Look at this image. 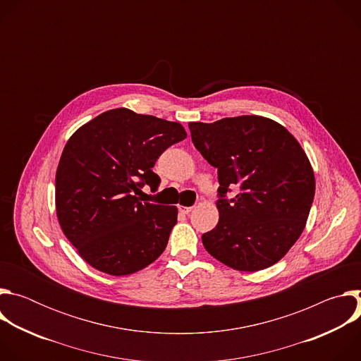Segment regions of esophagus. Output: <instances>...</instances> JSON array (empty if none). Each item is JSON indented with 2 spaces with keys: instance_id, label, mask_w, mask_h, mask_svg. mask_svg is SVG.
<instances>
[{
  "instance_id": "34e87169",
  "label": "esophagus",
  "mask_w": 361,
  "mask_h": 361,
  "mask_svg": "<svg viewBox=\"0 0 361 361\" xmlns=\"http://www.w3.org/2000/svg\"><path fill=\"white\" fill-rule=\"evenodd\" d=\"M178 210H180V213H183V214H190L191 210H192V207H183V205H180Z\"/></svg>"
}]
</instances>
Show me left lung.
Segmentation results:
<instances>
[{
	"instance_id": "left-lung-1",
	"label": "left lung",
	"mask_w": 361,
	"mask_h": 361,
	"mask_svg": "<svg viewBox=\"0 0 361 361\" xmlns=\"http://www.w3.org/2000/svg\"><path fill=\"white\" fill-rule=\"evenodd\" d=\"M188 127L220 183V220L202 234L205 250L238 271L276 264L301 235L314 200V173L301 145L281 124L260 116ZM234 185L240 191L228 200Z\"/></svg>"
}]
</instances>
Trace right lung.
I'll return each mask as SVG.
<instances>
[{
  "mask_svg": "<svg viewBox=\"0 0 361 361\" xmlns=\"http://www.w3.org/2000/svg\"><path fill=\"white\" fill-rule=\"evenodd\" d=\"M187 137L180 123L116 109L80 127L67 141L56 174L60 226L94 269L128 276L156 262L177 223V207L147 202L159 187L161 154Z\"/></svg>",
  "mask_w": 361,
  "mask_h": 361,
  "instance_id": "right-lung-1",
  "label": "right lung"
}]
</instances>
